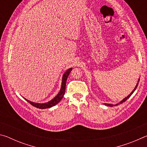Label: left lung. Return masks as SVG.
Instances as JSON below:
<instances>
[{"label": "left lung", "mask_w": 147, "mask_h": 147, "mask_svg": "<svg viewBox=\"0 0 147 147\" xmlns=\"http://www.w3.org/2000/svg\"><path fill=\"white\" fill-rule=\"evenodd\" d=\"M139 78L138 79V83H137V84H136V87H135V88L134 89V90L131 92L130 93V94H128V95L126 96V97H125L124 98H123V100H122L121 101H120L119 102V103H117V104H107V103H104V105H106V106H110V107H112V106H118V105H119V104H122V103H123V102H125L126 100H127V99H128L130 97V96L131 95V94H132L133 93H134V92L136 91V88H137V87H138V84H139Z\"/></svg>", "instance_id": "8db88e82"}]
</instances>
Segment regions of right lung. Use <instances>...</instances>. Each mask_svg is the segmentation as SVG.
Returning a JSON list of instances; mask_svg holds the SVG:
<instances>
[{"instance_id": "add662e5", "label": "right lung", "mask_w": 147, "mask_h": 147, "mask_svg": "<svg viewBox=\"0 0 147 147\" xmlns=\"http://www.w3.org/2000/svg\"><path fill=\"white\" fill-rule=\"evenodd\" d=\"M73 68H69L67 70L65 73L63 74V76H62V80H61V86L60 88V90L58 92V93L56 94V96L55 97H54L52 100H51L47 102H45V103H37V102H31L28 100H27L26 98H24L23 96V98H24L25 100L28 102L34 107H36L37 108H39V109H47V108H50L51 107L54 106L56 105L57 104L59 103L60 100L63 98V96L65 94V86H66V81L67 79L68 76L70 74L71 71H72Z\"/></svg>"}]
</instances>
